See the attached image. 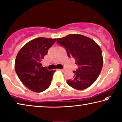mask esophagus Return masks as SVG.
Segmentation results:
<instances>
[{
    "label": "esophagus",
    "instance_id": "obj_1",
    "mask_svg": "<svg viewBox=\"0 0 122 122\" xmlns=\"http://www.w3.org/2000/svg\"><path fill=\"white\" fill-rule=\"evenodd\" d=\"M59 70H60V71H61L62 72H65V70H66V69H65V68H63V69H59Z\"/></svg>",
    "mask_w": 122,
    "mask_h": 122
}]
</instances>
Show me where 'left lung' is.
<instances>
[{"label": "left lung", "mask_w": 122, "mask_h": 122, "mask_svg": "<svg viewBox=\"0 0 122 122\" xmlns=\"http://www.w3.org/2000/svg\"><path fill=\"white\" fill-rule=\"evenodd\" d=\"M66 49L69 57L76 60L78 68L73 71V78L67 83L78 90L91 86L100 74L103 67L102 52L99 45L92 39L80 34H70L56 39Z\"/></svg>", "instance_id": "obj_1"}]
</instances>
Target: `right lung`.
I'll return each instance as SVG.
<instances>
[{"instance_id": "obj_1", "label": "right lung", "mask_w": 122, "mask_h": 122, "mask_svg": "<svg viewBox=\"0 0 122 122\" xmlns=\"http://www.w3.org/2000/svg\"><path fill=\"white\" fill-rule=\"evenodd\" d=\"M56 39L37 37L25 45L17 55L15 70L25 87L35 92L49 88L55 70L49 71L42 66L41 61Z\"/></svg>"}]
</instances>
